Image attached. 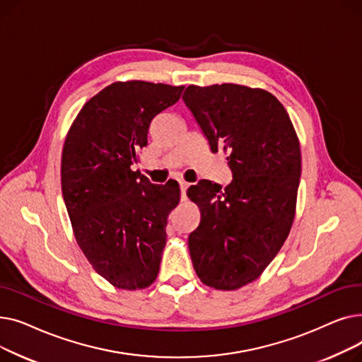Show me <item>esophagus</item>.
<instances>
[{"instance_id":"obj_1","label":"esophagus","mask_w":362,"mask_h":362,"mask_svg":"<svg viewBox=\"0 0 362 362\" xmlns=\"http://www.w3.org/2000/svg\"><path fill=\"white\" fill-rule=\"evenodd\" d=\"M189 187V183L187 182H180V195H182V199L185 201L186 199V191Z\"/></svg>"}]
</instances>
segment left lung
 <instances>
[{"label":"left lung","instance_id":"8db88e82","mask_svg":"<svg viewBox=\"0 0 362 362\" xmlns=\"http://www.w3.org/2000/svg\"><path fill=\"white\" fill-rule=\"evenodd\" d=\"M183 101L213 152L221 151L233 180L187 189L201 221L187 245L199 280L236 291L258 279L289 236L296 213L300 146L273 93L236 83L189 85Z\"/></svg>","mask_w":362,"mask_h":362}]
</instances>
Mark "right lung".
<instances>
[{"label":"right lung","instance_id":"add662e5","mask_svg":"<svg viewBox=\"0 0 362 362\" xmlns=\"http://www.w3.org/2000/svg\"><path fill=\"white\" fill-rule=\"evenodd\" d=\"M185 86L114 82L82 107L62 154V189L79 248L117 289L156 281L167 217L180 201L179 185L151 183L132 170L146 146L149 124L176 104Z\"/></svg>","mask_w":362,"mask_h":362}]
</instances>
